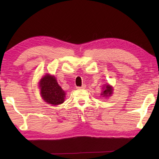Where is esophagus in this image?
<instances>
[{"label":"esophagus","mask_w":159,"mask_h":159,"mask_svg":"<svg viewBox=\"0 0 159 159\" xmlns=\"http://www.w3.org/2000/svg\"><path fill=\"white\" fill-rule=\"evenodd\" d=\"M77 89H85L86 88V85H83L81 87H77Z\"/></svg>","instance_id":"1"}]
</instances>
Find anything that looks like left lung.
<instances>
[{
    "label": "left lung",
    "mask_w": 159,
    "mask_h": 159,
    "mask_svg": "<svg viewBox=\"0 0 159 159\" xmlns=\"http://www.w3.org/2000/svg\"><path fill=\"white\" fill-rule=\"evenodd\" d=\"M102 92L101 93V95L103 96L104 98L111 96V94L113 93V87L109 85V84L105 85V86L103 87L102 88Z\"/></svg>",
    "instance_id": "8db88e82"
}]
</instances>
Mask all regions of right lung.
Listing matches in <instances>:
<instances>
[{"label":"right lung","instance_id":"right-lung-1","mask_svg":"<svg viewBox=\"0 0 159 159\" xmlns=\"http://www.w3.org/2000/svg\"><path fill=\"white\" fill-rule=\"evenodd\" d=\"M39 87L42 99L48 104L58 105L65 101L66 93L54 76L46 74L40 79Z\"/></svg>","mask_w":159,"mask_h":159}]
</instances>
